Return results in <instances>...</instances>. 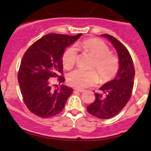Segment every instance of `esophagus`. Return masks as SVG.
<instances>
[{"label":"esophagus","mask_w":151,"mask_h":151,"mask_svg":"<svg viewBox=\"0 0 151 151\" xmlns=\"http://www.w3.org/2000/svg\"><path fill=\"white\" fill-rule=\"evenodd\" d=\"M74 91H78V92H83V91H84V89H74Z\"/></svg>","instance_id":"esophagus-1"}]
</instances>
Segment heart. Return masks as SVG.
<instances>
[{
	"mask_svg": "<svg viewBox=\"0 0 151 151\" xmlns=\"http://www.w3.org/2000/svg\"><path fill=\"white\" fill-rule=\"evenodd\" d=\"M78 46L93 58L92 68L97 71L101 81H109L115 77L119 68V59L110 52L109 46L101 40L97 38L85 40ZM77 56V50L74 47L66 50L62 58V65L66 70H70L74 67ZM98 73L95 70H77L68 74L67 81L76 89H84L98 82Z\"/></svg>",
	"mask_w": 151,
	"mask_h": 151,
	"instance_id": "obj_1",
	"label": "heart"
}]
</instances>
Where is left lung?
I'll return each mask as SVG.
<instances>
[{"label": "left lung", "instance_id": "obj_1", "mask_svg": "<svg viewBox=\"0 0 151 151\" xmlns=\"http://www.w3.org/2000/svg\"><path fill=\"white\" fill-rule=\"evenodd\" d=\"M106 37L116 50L119 58V70L115 79L100 88L101 93H95V100L86 107L95 117L108 119L115 116L125 107L132 95L135 69L129 50L116 38L108 34Z\"/></svg>", "mask_w": 151, "mask_h": 151}]
</instances>
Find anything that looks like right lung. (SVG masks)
<instances>
[{"instance_id": "1", "label": "right lung", "mask_w": 151, "mask_h": 151, "mask_svg": "<svg viewBox=\"0 0 151 151\" xmlns=\"http://www.w3.org/2000/svg\"><path fill=\"white\" fill-rule=\"evenodd\" d=\"M81 35L47 34L35 42L24 54L18 80L24 103L35 115L46 119L63 110L73 89L63 84L56 88L58 85H53L50 79L58 78L59 84L64 83V52Z\"/></svg>"}]
</instances>
